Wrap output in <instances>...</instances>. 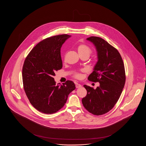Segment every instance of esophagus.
<instances>
[{
    "label": "esophagus",
    "mask_w": 146,
    "mask_h": 146,
    "mask_svg": "<svg viewBox=\"0 0 146 146\" xmlns=\"http://www.w3.org/2000/svg\"><path fill=\"white\" fill-rule=\"evenodd\" d=\"M76 88H79L82 87V85L80 84H79L76 83Z\"/></svg>",
    "instance_id": "esophagus-1"
}]
</instances>
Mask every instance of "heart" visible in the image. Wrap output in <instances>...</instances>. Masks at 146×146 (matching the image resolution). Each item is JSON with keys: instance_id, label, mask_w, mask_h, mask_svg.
Returning a JSON list of instances; mask_svg holds the SVG:
<instances>
[{"instance_id": "b5f03b06", "label": "heart", "mask_w": 146, "mask_h": 146, "mask_svg": "<svg viewBox=\"0 0 146 146\" xmlns=\"http://www.w3.org/2000/svg\"><path fill=\"white\" fill-rule=\"evenodd\" d=\"M77 50L80 56H87L89 57L92 52V50L90 48L84 44H81L77 46ZM74 77L76 79H80L83 77V74L81 73H75Z\"/></svg>"}]
</instances>
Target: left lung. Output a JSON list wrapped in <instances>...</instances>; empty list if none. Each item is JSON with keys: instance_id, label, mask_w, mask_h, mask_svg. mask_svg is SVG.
I'll return each instance as SVG.
<instances>
[{"instance_id": "obj_1", "label": "left lung", "mask_w": 146, "mask_h": 146, "mask_svg": "<svg viewBox=\"0 0 146 146\" xmlns=\"http://www.w3.org/2000/svg\"><path fill=\"white\" fill-rule=\"evenodd\" d=\"M96 47L98 61L88 80L98 82L96 89L86 85L87 95L82 99L85 108L92 114L100 115L114 107L121 95L125 83L124 64L117 49L101 38L86 39Z\"/></svg>"}]
</instances>
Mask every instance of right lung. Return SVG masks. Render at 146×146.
I'll return each mask as SVG.
<instances>
[{
  "mask_svg": "<svg viewBox=\"0 0 146 146\" xmlns=\"http://www.w3.org/2000/svg\"><path fill=\"white\" fill-rule=\"evenodd\" d=\"M70 35L51 36L39 42L26 57L22 68L23 88L30 103L38 111L52 114L61 109L76 89L67 80L56 85L53 76L62 68L61 48Z\"/></svg>",
  "mask_w": 146,
  "mask_h": 146,
  "instance_id": "1",
  "label": "right lung"
}]
</instances>
